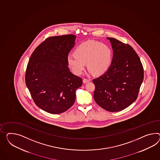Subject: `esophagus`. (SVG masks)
<instances>
[{"instance_id":"esophagus-1","label":"esophagus","mask_w":160,"mask_h":160,"mask_svg":"<svg viewBox=\"0 0 160 160\" xmlns=\"http://www.w3.org/2000/svg\"><path fill=\"white\" fill-rule=\"evenodd\" d=\"M90 81V79H86V78H83V82L84 83H86L87 82H89Z\"/></svg>"}]
</instances>
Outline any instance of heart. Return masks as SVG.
Masks as SVG:
<instances>
[{
    "instance_id": "1",
    "label": "heart",
    "mask_w": 160,
    "mask_h": 160,
    "mask_svg": "<svg viewBox=\"0 0 160 160\" xmlns=\"http://www.w3.org/2000/svg\"><path fill=\"white\" fill-rule=\"evenodd\" d=\"M74 55L67 58L68 64L76 75H81L85 68L86 62L90 72L100 75L110 68L112 54L110 48L100 42L89 41L78 46Z\"/></svg>"
}]
</instances>
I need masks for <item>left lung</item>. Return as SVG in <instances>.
<instances>
[{"label": "left lung", "instance_id": "left-lung-1", "mask_svg": "<svg viewBox=\"0 0 160 160\" xmlns=\"http://www.w3.org/2000/svg\"><path fill=\"white\" fill-rule=\"evenodd\" d=\"M113 50L110 68L102 76L93 79L94 100L110 112L122 110L138 98L143 81L144 70L133 48L118 40L107 38Z\"/></svg>", "mask_w": 160, "mask_h": 160}]
</instances>
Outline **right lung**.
<instances>
[{
    "label": "right lung",
    "mask_w": 160,
    "mask_h": 160,
    "mask_svg": "<svg viewBox=\"0 0 160 160\" xmlns=\"http://www.w3.org/2000/svg\"><path fill=\"white\" fill-rule=\"evenodd\" d=\"M76 36L46 38L33 52L25 72V83L33 102L42 110L61 114L74 104L82 79L68 68L67 58Z\"/></svg>",
    "instance_id": "right-lung-1"
}]
</instances>
